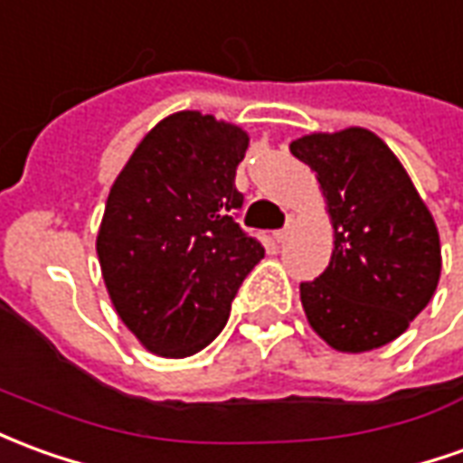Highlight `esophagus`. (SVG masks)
I'll return each instance as SVG.
<instances>
[{
  "instance_id": "34e87169",
  "label": "esophagus",
  "mask_w": 463,
  "mask_h": 463,
  "mask_svg": "<svg viewBox=\"0 0 463 463\" xmlns=\"http://www.w3.org/2000/svg\"><path fill=\"white\" fill-rule=\"evenodd\" d=\"M296 222H298V221H296V218H290V221H288L286 228H283V231H278V232H276V241H278V242H286L288 238L293 235V231H296Z\"/></svg>"
}]
</instances>
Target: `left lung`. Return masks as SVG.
Wrapping results in <instances>:
<instances>
[{
	"mask_svg": "<svg viewBox=\"0 0 463 463\" xmlns=\"http://www.w3.org/2000/svg\"><path fill=\"white\" fill-rule=\"evenodd\" d=\"M290 153L321 183L331 263L300 283L313 331L341 354L396 341L434 298L441 242L434 215L386 142L366 128L310 132Z\"/></svg>",
	"mask_w": 463,
	"mask_h": 463,
	"instance_id": "1",
	"label": "left lung"
}]
</instances>
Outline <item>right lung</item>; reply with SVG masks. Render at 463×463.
<instances>
[{
    "label": "right lung",
    "mask_w": 463,
    "mask_h": 463,
    "mask_svg": "<svg viewBox=\"0 0 463 463\" xmlns=\"http://www.w3.org/2000/svg\"><path fill=\"white\" fill-rule=\"evenodd\" d=\"M248 132L183 109L147 132L109 187L97 258L109 300L150 354L185 358L225 328L263 245L235 222Z\"/></svg>",
    "instance_id": "right-lung-1"
}]
</instances>
